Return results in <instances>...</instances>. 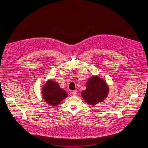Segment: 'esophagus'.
<instances>
[{
	"instance_id": "obj_1",
	"label": "esophagus",
	"mask_w": 148,
	"mask_h": 148,
	"mask_svg": "<svg viewBox=\"0 0 148 148\" xmlns=\"http://www.w3.org/2000/svg\"><path fill=\"white\" fill-rule=\"evenodd\" d=\"M72 93H73V95L74 96H75L77 95V91H76L75 90L73 91L72 92Z\"/></svg>"
}]
</instances>
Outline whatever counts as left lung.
<instances>
[{"label":"left lung","instance_id":"obj_1","mask_svg":"<svg viewBox=\"0 0 148 148\" xmlns=\"http://www.w3.org/2000/svg\"><path fill=\"white\" fill-rule=\"evenodd\" d=\"M109 87L105 80L97 75H92L87 81L86 89L81 96L89 105L95 106L108 96Z\"/></svg>","mask_w":148,"mask_h":148}]
</instances>
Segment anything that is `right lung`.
<instances>
[{
    "label": "right lung",
    "mask_w": 148,
    "mask_h": 148,
    "mask_svg": "<svg viewBox=\"0 0 148 148\" xmlns=\"http://www.w3.org/2000/svg\"><path fill=\"white\" fill-rule=\"evenodd\" d=\"M41 93L44 100L53 107L59 105L68 97V93L60 88L58 83L50 79L42 85Z\"/></svg>",
    "instance_id": "obj_1"
}]
</instances>
